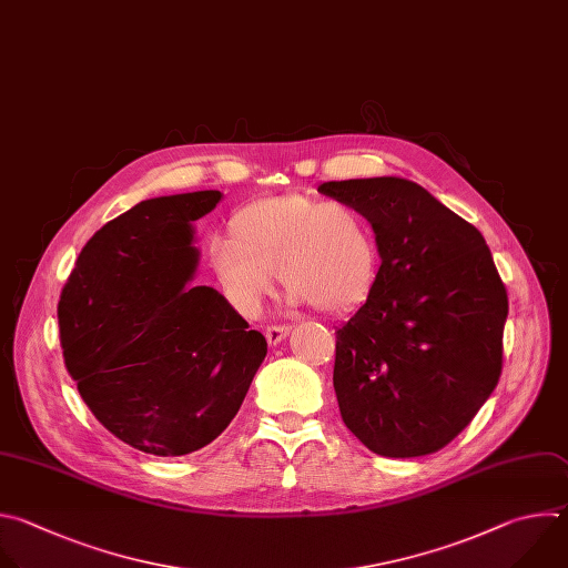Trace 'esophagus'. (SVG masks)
<instances>
[{"instance_id": "34e87169", "label": "esophagus", "mask_w": 568, "mask_h": 568, "mask_svg": "<svg viewBox=\"0 0 568 568\" xmlns=\"http://www.w3.org/2000/svg\"><path fill=\"white\" fill-rule=\"evenodd\" d=\"M288 331H291V326H284V324H275V326H268L264 333H266V339H268V345L271 347H275V345H280L282 339L288 335Z\"/></svg>"}]
</instances>
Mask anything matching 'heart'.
<instances>
[{"label": "heart", "instance_id": "obj_1", "mask_svg": "<svg viewBox=\"0 0 568 568\" xmlns=\"http://www.w3.org/2000/svg\"><path fill=\"white\" fill-rule=\"evenodd\" d=\"M210 266L231 304L257 317L275 288L291 304L347 313L374 291L381 255L369 221L352 205L311 194L253 201L231 219V240L210 244Z\"/></svg>", "mask_w": 568, "mask_h": 568}]
</instances>
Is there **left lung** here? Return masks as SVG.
I'll return each instance as SVG.
<instances>
[{
	"mask_svg": "<svg viewBox=\"0 0 568 568\" xmlns=\"http://www.w3.org/2000/svg\"><path fill=\"white\" fill-rule=\"evenodd\" d=\"M317 192L356 207L381 255L372 295L335 331L339 414L381 457L432 455L499 383L508 295L490 248L407 179L328 181Z\"/></svg>",
	"mask_w": 568,
	"mask_h": 568,
	"instance_id": "8db88e82",
	"label": "left lung"
}]
</instances>
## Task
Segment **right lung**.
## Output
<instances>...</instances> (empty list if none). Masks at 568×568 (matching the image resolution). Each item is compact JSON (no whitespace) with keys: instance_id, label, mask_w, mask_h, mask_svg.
I'll return each mask as SVG.
<instances>
[{"instance_id":"right-lung-1","label":"right lung","mask_w":568,"mask_h":568,"mask_svg":"<svg viewBox=\"0 0 568 568\" xmlns=\"http://www.w3.org/2000/svg\"><path fill=\"white\" fill-rule=\"evenodd\" d=\"M219 190L156 196L111 219L87 242L60 302L67 372L93 416L154 457L212 443L240 412L266 358V337L199 266L194 221Z\"/></svg>"}]
</instances>
